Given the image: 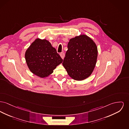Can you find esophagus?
Segmentation results:
<instances>
[{"label":"esophagus","mask_w":129,"mask_h":129,"mask_svg":"<svg viewBox=\"0 0 129 129\" xmlns=\"http://www.w3.org/2000/svg\"><path fill=\"white\" fill-rule=\"evenodd\" d=\"M60 55L61 57V58L63 59H64V57H65V53H60Z\"/></svg>","instance_id":"esophagus-1"}]
</instances>
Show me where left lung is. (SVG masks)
I'll use <instances>...</instances> for the list:
<instances>
[{
  "instance_id": "obj_1",
  "label": "left lung",
  "mask_w": 129,
  "mask_h": 129,
  "mask_svg": "<svg viewBox=\"0 0 129 129\" xmlns=\"http://www.w3.org/2000/svg\"><path fill=\"white\" fill-rule=\"evenodd\" d=\"M98 48L85 35L70 39L62 64L72 78L81 81L91 76L95 66Z\"/></svg>"
}]
</instances>
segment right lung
Returning <instances> with one entry per match:
<instances>
[{
  "label": "right lung",
  "instance_id": "right-lung-1",
  "mask_svg": "<svg viewBox=\"0 0 129 129\" xmlns=\"http://www.w3.org/2000/svg\"><path fill=\"white\" fill-rule=\"evenodd\" d=\"M25 57L30 72L41 78L52 74L53 70L63 61L49 41L38 38L27 49Z\"/></svg>",
  "mask_w": 129,
  "mask_h": 129
}]
</instances>
